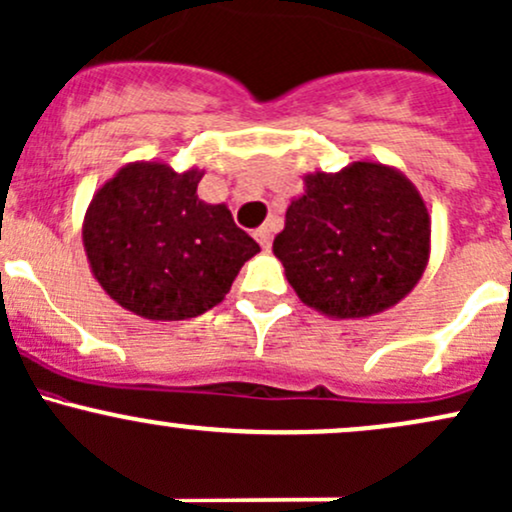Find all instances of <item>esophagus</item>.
Here are the masks:
<instances>
[{
    "label": "esophagus",
    "mask_w": 512,
    "mask_h": 512,
    "mask_svg": "<svg viewBox=\"0 0 512 512\" xmlns=\"http://www.w3.org/2000/svg\"><path fill=\"white\" fill-rule=\"evenodd\" d=\"M252 235H255L257 243L262 245V250H269V245H272V230H269L267 226H260Z\"/></svg>",
    "instance_id": "obj_1"
}]
</instances>
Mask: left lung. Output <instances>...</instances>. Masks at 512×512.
Returning a JSON list of instances; mask_svg holds the SVG:
<instances>
[{"label":"left lung","instance_id":"left-lung-1","mask_svg":"<svg viewBox=\"0 0 512 512\" xmlns=\"http://www.w3.org/2000/svg\"><path fill=\"white\" fill-rule=\"evenodd\" d=\"M423 196L396 167L357 160L303 174L272 252L296 296L335 320L367 318L415 289L430 260Z\"/></svg>","mask_w":512,"mask_h":512}]
</instances>
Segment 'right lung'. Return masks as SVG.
<instances>
[{
	"instance_id": "obj_1",
	"label": "right lung",
	"mask_w": 512,
	"mask_h": 512,
	"mask_svg": "<svg viewBox=\"0 0 512 512\" xmlns=\"http://www.w3.org/2000/svg\"><path fill=\"white\" fill-rule=\"evenodd\" d=\"M204 170L136 160L94 192L82 221L89 269L121 308L148 320H184L226 299L260 245L226 204L196 194Z\"/></svg>"
}]
</instances>
